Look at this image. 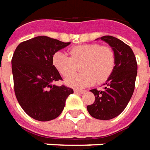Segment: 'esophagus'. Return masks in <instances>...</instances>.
Listing matches in <instances>:
<instances>
[{"label":"esophagus","instance_id":"obj_1","mask_svg":"<svg viewBox=\"0 0 150 150\" xmlns=\"http://www.w3.org/2000/svg\"><path fill=\"white\" fill-rule=\"evenodd\" d=\"M74 92L77 93V94H82V93L85 92V91H82V90H78V89H74Z\"/></svg>","mask_w":150,"mask_h":150}]
</instances>
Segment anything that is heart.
I'll list each match as a JSON object with an SVG mask.
<instances>
[{
    "label": "heart",
    "mask_w": 150,
    "mask_h": 150,
    "mask_svg": "<svg viewBox=\"0 0 150 150\" xmlns=\"http://www.w3.org/2000/svg\"><path fill=\"white\" fill-rule=\"evenodd\" d=\"M70 56L62 51L54 54V66L64 77H67L83 64L81 74L66 78V84L73 88H84L97 83H103L113 72L116 65L114 50L108 45L98 43L76 45L69 50Z\"/></svg>",
    "instance_id": "1"
}]
</instances>
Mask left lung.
I'll use <instances>...</instances> for the list:
<instances>
[{
	"mask_svg": "<svg viewBox=\"0 0 150 150\" xmlns=\"http://www.w3.org/2000/svg\"><path fill=\"white\" fill-rule=\"evenodd\" d=\"M114 50L116 65L102 91L91 90L95 102L87 105L89 113L100 120H109L118 116L132 98L137 75V62L132 48L112 36L101 37Z\"/></svg>",
	"mask_w": 150,
	"mask_h": 150,
	"instance_id": "obj_1",
	"label": "left lung"
}]
</instances>
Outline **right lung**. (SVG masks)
<instances>
[{
    "mask_svg": "<svg viewBox=\"0 0 150 150\" xmlns=\"http://www.w3.org/2000/svg\"><path fill=\"white\" fill-rule=\"evenodd\" d=\"M69 44L40 36L21 42L14 50L11 64L15 96L24 112L36 120L56 118L73 93L64 85H51L63 80L53 65L54 54Z\"/></svg>",
    "mask_w": 150,
    "mask_h": 150,
    "instance_id": "add662e5",
    "label": "right lung"
}]
</instances>
